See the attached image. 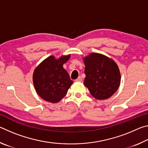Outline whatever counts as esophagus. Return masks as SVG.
<instances>
[{"instance_id":"1","label":"esophagus","mask_w":148,"mask_h":148,"mask_svg":"<svg viewBox=\"0 0 148 148\" xmlns=\"http://www.w3.org/2000/svg\"><path fill=\"white\" fill-rule=\"evenodd\" d=\"M75 81H76V82H82V77L81 76H79L76 80H75Z\"/></svg>"}]
</instances>
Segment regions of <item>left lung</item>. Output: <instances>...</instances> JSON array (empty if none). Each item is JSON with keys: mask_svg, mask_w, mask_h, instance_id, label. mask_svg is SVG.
Instances as JSON below:
<instances>
[{"mask_svg": "<svg viewBox=\"0 0 148 148\" xmlns=\"http://www.w3.org/2000/svg\"><path fill=\"white\" fill-rule=\"evenodd\" d=\"M85 77L84 84L95 99H108L119 88L121 75L113 60L104 55L92 53L84 59Z\"/></svg>", "mask_w": 148, "mask_h": 148, "instance_id": "obj_1", "label": "left lung"}]
</instances>
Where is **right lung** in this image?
I'll return each instance as SVG.
<instances>
[{"instance_id": "obj_1", "label": "right lung", "mask_w": 148, "mask_h": 148, "mask_svg": "<svg viewBox=\"0 0 148 148\" xmlns=\"http://www.w3.org/2000/svg\"><path fill=\"white\" fill-rule=\"evenodd\" d=\"M71 56H62L59 59L49 56L42 61L33 74V83L37 93L47 102L56 103L66 95L73 83L64 69V63Z\"/></svg>"}]
</instances>
